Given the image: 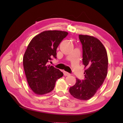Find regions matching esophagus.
I'll return each mask as SVG.
<instances>
[{"label": "esophagus", "mask_w": 123, "mask_h": 123, "mask_svg": "<svg viewBox=\"0 0 123 123\" xmlns=\"http://www.w3.org/2000/svg\"><path fill=\"white\" fill-rule=\"evenodd\" d=\"M63 74H64V76H69L70 75V74H69V73L67 72L66 71H63Z\"/></svg>", "instance_id": "obj_1"}]
</instances>
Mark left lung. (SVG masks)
<instances>
[{
    "label": "left lung",
    "instance_id": "1",
    "mask_svg": "<svg viewBox=\"0 0 123 123\" xmlns=\"http://www.w3.org/2000/svg\"><path fill=\"white\" fill-rule=\"evenodd\" d=\"M79 36L82 45V62L86 68L85 79L81 81L76 78L69 93L75 98L87 100L94 96L107 76L108 57L105 47L96 37L84 35Z\"/></svg>",
    "mask_w": 123,
    "mask_h": 123
}]
</instances>
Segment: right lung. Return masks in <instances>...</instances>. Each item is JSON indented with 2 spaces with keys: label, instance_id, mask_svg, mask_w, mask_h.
<instances>
[{
  "label": "right lung",
  "instance_id": "obj_1",
  "mask_svg": "<svg viewBox=\"0 0 123 123\" xmlns=\"http://www.w3.org/2000/svg\"><path fill=\"white\" fill-rule=\"evenodd\" d=\"M68 33L47 30L35 36L28 45L23 62L27 81L33 92L43 95L50 92L63 73L48 62L56 58V49Z\"/></svg>",
  "mask_w": 123,
  "mask_h": 123
}]
</instances>
